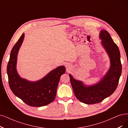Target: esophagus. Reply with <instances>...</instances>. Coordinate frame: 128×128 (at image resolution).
<instances>
[{"label": "esophagus", "instance_id": "34e87169", "mask_svg": "<svg viewBox=\"0 0 128 128\" xmlns=\"http://www.w3.org/2000/svg\"><path fill=\"white\" fill-rule=\"evenodd\" d=\"M66 68H70V64L67 63V64L66 65Z\"/></svg>", "mask_w": 128, "mask_h": 128}]
</instances>
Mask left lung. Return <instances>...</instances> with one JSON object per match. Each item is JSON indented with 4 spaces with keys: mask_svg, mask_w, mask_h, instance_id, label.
Instances as JSON below:
<instances>
[{
    "mask_svg": "<svg viewBox=\"0 0 128 128\" xmlns=\"http://www.w3.org/2000/svg\"><path fill=\"white\" fill-rule=\"evenodd\" d=\"M100 37L111 61L110 68L106 76L97 84L85 86L82 82L69 75L75 96L79 101L88 104L100 103L112 94L118 86L122 72L120 53L118 46L106 30H101Z\"/></svg>",
    "mask_w": 128,
    "mask_h": 128,
    "instance_id": "obj_1",
    "label": "left lung"
}]
</instances>
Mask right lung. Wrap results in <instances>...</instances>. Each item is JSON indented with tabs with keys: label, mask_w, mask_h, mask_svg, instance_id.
<instances>
[{
	"label": "right lung",
	"mask_w": 128,
	"mask_h": 128,
	"mask_svg": "<svg viewBox=\"0 0 128 128\" xmlns=\"http://www.w3.org/2000/svg\"><path fill=\"white\" fill-rule=\"evenodd\" d=\"M24 38V34H22L11 51L7 68L9 87L13 93L26 104L36 107L45 106L55 99L60 77L65 73V68L64 66L57 68L36 82H29L20 78L16 71V65L18 52Z\"/></svg>",
	"instance_id": "add662e5"
}]
</instances>
